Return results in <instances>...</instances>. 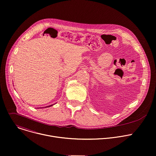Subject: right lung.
Instances as JSON below:
<instances>
[{
  "mask_svg": "<svg viewBox=\"0 0 156 156\" xmlns=\"http://www.w3.org/2000/svg\"><path fill=\"white\" fill-rule=\"evenodd\" d=\"M53 105H49V106H47V107H45L44 108H46V107H51V106H53Z\"/></svg>",
  "mask_w": 156,
  "mask_h": 156,
  "instance_id": "add662e5",
  "label": "right lung"
}]
</instances>
